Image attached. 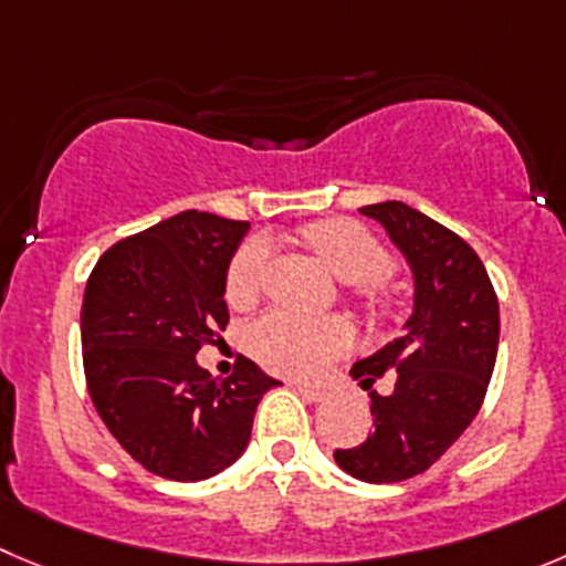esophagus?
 I'll return each mask as SVG.
<instances>
[{"label": "esophagus", "mask_w": 566, "mask_h": 566, "mask_svg": "<svg viewBox=\"0 0 566 566\" xmlns=\"http://www.w3.org/2000/svg\"><path fill=\"white\" fill-rule=\"evenodd\" d=\"M292 389L297 391V395L303 397V400H308V402H322V400H327V391H325V389H316V386L292 384Z\"/></svg>", "instance_id": "obj_1"}]
</instances>
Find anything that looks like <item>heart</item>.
<instances>
[{"instance_id": "obj_1", "label": "heart", "mask_w": 566, "mask_h": 566, "mask_svg": "<svg viewBox=\"0 0 566 566\" xmlns=\"http://www.w3.org/2000/svg\"><path fill=\"white\" fill-rule=\"evenodd\" d=\"M300 239L319 255V261L331 266V272L347 280L349 292L360 303L369 308H386L391 303L389 274H386L391 255L373 230L355 219L333 217L305 224ZM263 263H266L263 241H247L239 247L224 274V297L233 308L247 311L258 303ZM349 344H353V327L338 316L314 319L289 311H272L250 331V353L263 367L297 378L322 373L333 358L349 349Z\"/></svg>"}]
</instances>
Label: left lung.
Masks as SVG:
<instances>
[{
	"mask_svg": "<svg viewBox=\"0 0 566 566\" xmlns=\"http://www.w3.org/2000/svg\"><path fill=\"white\" fill-rule=\"evenodd\" d=\"M378 219L411 263L417 294L406 333L353 367L364 389L396 373L391 396L369 392L375 430L333 459L358 481L422 475L470 428L492 380L500 305L478 252L459 233L406 202L360 208Z\"/></svg>",
	"mask_w": 566,
	"mask_h": 566,
	"instance_id": "obj_1",
	"label": "left lung"
}]
</instances>
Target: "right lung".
<instances>
[{"instance_id": "add662e5", "label": "right lung", "mask_w": 566, "mask_h": 566, "mask_svg": "<svg viewBox=\"0 0 566 566\" xmlns=\"http://www.w3.org/2000/svg\"><path fill=\"white\" fill-rule=\"evenodd\" d=\"M250 222L182 211L102 252L80 333L91 402L133 461L206 481L244 453L261 397L280 386L241 355L230 378L197 364L222 342L224 274Z\"/></svg>"}]
</instances>
